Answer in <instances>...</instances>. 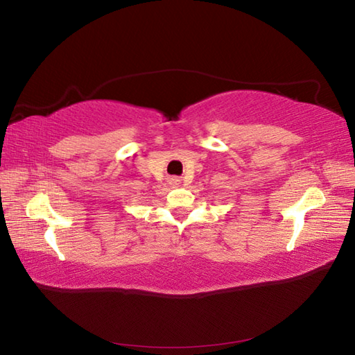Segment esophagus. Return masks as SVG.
Instances as JSON below:
<instances>
[{"mask_svg": "<svg viewBox=\"0 0 355 355\" xmlns=\"http://www.w3.org/2000/svg\"><path fill=\"white\" fill-rule=\"evenodd\" d=\"M177 182H178L177 178H172V183H173V184H177Z\"/></svg>", "mask_w": 355, "mask_h": 355, "instance_id": "obj_1", "label": "esophagus"}]
</instances>
